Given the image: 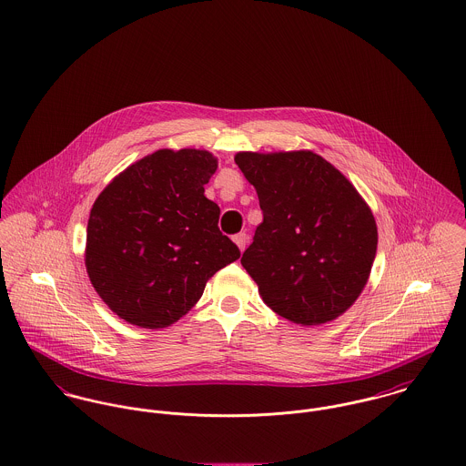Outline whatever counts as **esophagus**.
Returning <instances> with one entry per match:
<instances>
[{"instance_id":"1","label":"esophagus","mask_w":466,"mask_h":466,"mask_svg":"<svg viewBox=\"0 0 466 466\" xmlns=\"http://www.w3.org/2000/svg\"><path fill=\"white\" fill-rule=\"evenodd\" d=\"M233 242L238 246V249H240V251H246L248 242H249V237H248L246 233H238V235H235V237H233Z\"/></svg>"}]
</instances>
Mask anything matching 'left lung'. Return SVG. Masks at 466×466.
<instances>
[{
	"mask_svg": "<svg viewBox=\"0 0 466 466\" xmlns=\"http://www.w3.org/2000/svg\"><path fill=\"white\" fill-rule=\"evenodd\" d=\"M235 162L263 212L242 267L283 319L319 326L361 296L378 251L374 213L333 164L309 149L240 151Z\"/></svg>",
	"mask_w": 466,
	"mask_h": 466,
	"instance_id": "left-lung-1",
	"label": "left lung"
}]
</instances>
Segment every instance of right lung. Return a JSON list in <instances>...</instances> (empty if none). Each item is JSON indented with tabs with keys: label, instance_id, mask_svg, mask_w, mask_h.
Masks as SVG:
<instances>
[{
	"label": "right lung",
	"instance_id": "add662e5",
	"mask_svg": "<svg viewBox=\"0 0 466 466\" xmlns=\"http://www.w3.org/2000/svg\"><path fill=\"white\" fill-rule=\"evenodd\" d=\"M218 167L207 149H158L119 172L86 224L85 267L127 324L162 329L187 315L217 270L240 258L205 196Z\"/></svg>",
	"mask_w": 466,
	"mask_h": 466
}]
</instances>
